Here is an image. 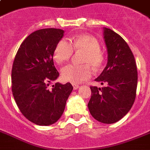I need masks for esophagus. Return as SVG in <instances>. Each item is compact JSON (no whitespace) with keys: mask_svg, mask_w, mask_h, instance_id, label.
<instances>
[{"mask_svg":"<svg viewBox=\"0 0 150 150\" xmlns=\"http://www.w3.org/2000/svg\"><path fill=\"white\" fill-rule=\"evenodd\" d=\"M72 86H73V89H74V90H77V89H79V86L77 85V84H72Z\"/></svg>","mask_w":150,"mask_h":150,"instance_id":"1","label":"esophagus"}]
</instances>
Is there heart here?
Masks as SVG:
<instances>
[{"instance_id": "b5f03b06", "label": "heart", "mask_w": 150, "mask_h": 150, "mask_svg": "<svg viewBox=\"0 0 150 150\" xmlns=\"http://www.w3.org/2000/svg\"><path fill=\"white\" fill-rule=\"evenodd\" d=\"M74 50L83 52L81 62L84 64L65 66L61 69V78L69 83H83L93 75L90 66L99 68L102 65L104 56L100 50V44L95 38L89 34H82L71 39V42L66 38L60 40L55 46L53 59L58 64H63L69 60Z\"/></svg>"}]
</instances>
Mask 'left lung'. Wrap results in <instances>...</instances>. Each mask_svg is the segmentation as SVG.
I'll use <instances>...</instances> for the list:
<instances>
[{
  "instance_id": "obj_1",
  "label": "left lung",
  "mask_w": 150,
  "mask_h": 150,
  "mask_svg": "<svg viewBox=\"0 0 150 150\" xmlns=\"http://www.w3.org/2000/svg\"><path fill=\"white\" fill-rule=\"evenodd\" d=\"M108 62L95 79L104 86H90L88 108L93 118L113 123L123 118L133 105L138 84L135 60L127 43L116 32L104 27Z\"/></svg>"
}]
</instances>
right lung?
Here are the masks:
<instances>
[{
    "instance_id": "1",
    "label": "right lung",
    "mask_w": 150,
    "mask_h": 150,
    "mask_svg": "<svg viewBox=\"0 0 150 150\" xmlns=\"http://www.w3.org/2000/svg\"><path fill=\"white\" fill-rule=\"evenodd\" d=\"M61 29L46 28L33 32L17 51L11 69V90L22 114L32 123L49 126L56 123L64 111L73 86L57 83L59 76L53 63V51L64 36Z\"/></svg>"
}]
</instances>
